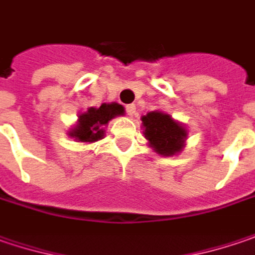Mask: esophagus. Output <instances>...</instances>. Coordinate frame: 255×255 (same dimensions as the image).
Instances as JSON below:
<instances>
[{"label": "esophagus", "instance_id": "1", "mask_svg": "<svg viewBox=\"0 0 255 255\" xmlns=\"http://www.w3.org/2000/svg\"><path fill=\"white\" fill-rule=\"evenodd\" d=\"M126 113H127L129 117L135 116V106H134V104H129V106L126 107Z\"/></svg>", "mask_w": 255, "mask_h": 255}]
</instances>
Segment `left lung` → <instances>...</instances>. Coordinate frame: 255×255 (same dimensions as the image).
I'll return each mask as SVG.
<instances>
[{"instance_id":"left-lung-1","label":"left lung","mask_w":255,"mask_h":255,"mask_svg":"<svg viewBox=\"0 0 255 255\" xmlns=\"http://www.w3.org/2000/svg\"><path fill=\"white\" fill-rule=\"evenodd\" d=\"M142 126L149 145L161 155H172L183 148L187 132L168 114L149 113L142 117Z\"/></svg>"}]
</instances>
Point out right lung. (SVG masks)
Here are the masks:
<instances>
[{
    "label": "right lung",
    "instance_id": "1",
    "mask_svg": "<svg viewBox=\"0 0 255 255\" xmlns=\"http://www.w3.org/2000/svg\"><path fill=\"white\" fill-rule=\"evenodd\" d=\"M124 114L123 106L113 103V104H103L100 108H88L87 113L80 116L77 127L70 132V135L81 142H93L104 137L103 126L117 116Z\"/></svg>",
    "mask_w": 255,
    "mask_h": 255
}]
</instances>
